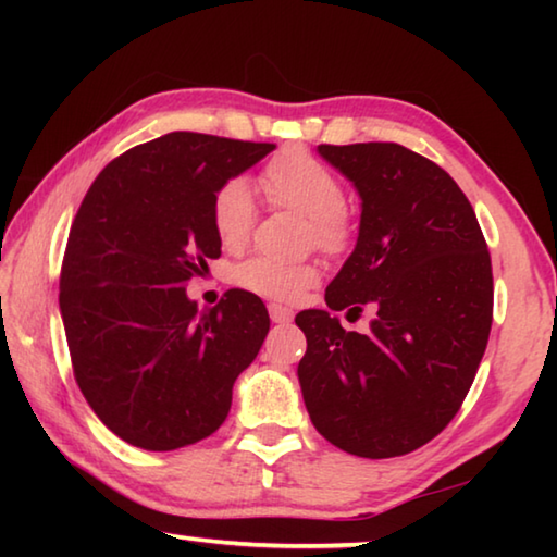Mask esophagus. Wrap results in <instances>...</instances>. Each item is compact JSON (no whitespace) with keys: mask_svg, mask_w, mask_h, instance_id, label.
I'll use <instances>...</instances> for the list:
<instances>
[{"mask_svg":"<svg viewBox=\"0 0 557 557\" xmlns=\"http://www.w3.org/2000/svg\"><path fill=\"white\" fill-rule=\"evenodd\" d=\"M268 312H270V319H272V322H275V324H287L289 319H292V309L282 307V305H270Z\"/></svg>","mask_w":557,"mask_h":557,"instance_id":"esophagus-1","label":"esophagus"}]
</instances>
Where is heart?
Wrapping results in <instances>:
<instances>
[{"label": "heart", "instance_id": "b5f03b06", "mask_svg": "<svg viewBox=\"0 0 557 557\" xmlns=\"http://www.w3.org/2000/svg\"><path fill=\"white\" fill-rule=\"evenodd\" d=\"M260 186L275 206L297 211L309 219V240L329 256H338L354 238V223L346 211L344 184L332 169L301 149H287L272 159L260 174ZM256 199L243 178L225 182L213 199L211 221L215 238L225 250H238L256 223ZM235 285L256 295L292 301L317 285L319 270L312 262H277L250 258L233 272Z\"/></svg>", "mask_w": 557, "mask_h": 557}]
</instances>
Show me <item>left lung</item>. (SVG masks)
<instances>
[{
  "instance_id": "left-lung-1",
  "label": "left lung",
  "mask_w": 557,
  "mask_h": 557,
  "mask_svg": "<svg viewBox=\"0 0 557 557\" xmlns=\"http://www.w3.org/2000/svg\"><path fill=\"white\" fill-rule=\"evenodd\" d=\"M361 196L356 248L326 309L295 317L297 366L319 435L356 457H400L449 425L474 383L494 314L484 233L455 178L395 143L319 145ZM376 309L369 335L331 317Z\"/></svg>"
}]
</instances>
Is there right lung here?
<instances>
[{"instance_id": "add662e5", "label": "right lung", "mask_w": 557, "mask_h": 557, "mask_svg": "<svg viewBox=\"0 0 557 557\" xmlns=\"http://www.w3.org/2000/svg\"><path fill=\"white\" fill-rule=\"evenodd\" d=\"M275 145L169 132L102 169L71 225L59 305L73 375L102 425L149 451L213 435L270 317L231 289L201 312L186 282L221 256L219 188Z\"/></svg>"}]
</instances>
